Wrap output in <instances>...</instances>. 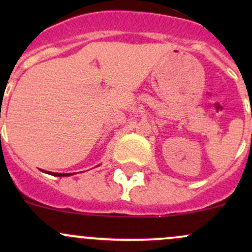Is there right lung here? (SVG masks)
<instances>
[{"mask_svg": "<svg viewBox=\"0 0 252 252\" xmlns=\"http://www.w3.org/2000/svg\"><path fill=\"white\" fill-rule=\"evenodd\" d=\"M47 173H48V172H47ZM48 174L55 175V177H69V175H72L70 173H52V172H50Z\"/></svg>", "mask_w": 252, "mask_h": 252, "instance_id": "right-lung-1", "label": "right lung"}]
</instances>
